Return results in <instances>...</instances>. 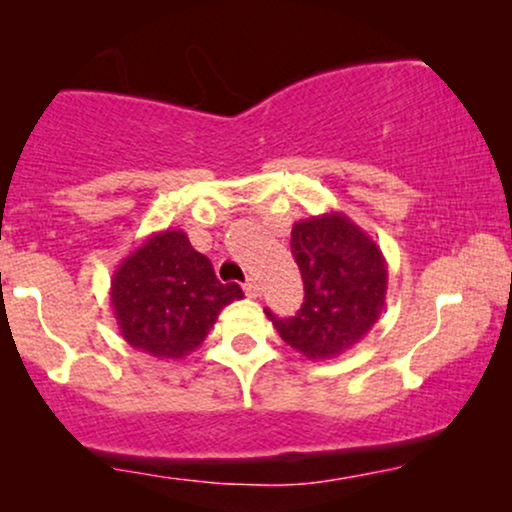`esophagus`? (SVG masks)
Listing matches in <instances>:
<instances>
[{"label":"esophagus","mask_w":512,"mask_h":512,"mask_svg":"<svg viewBox=\"0 0 512 512\" xmlns=\"http://www.w3.org/2000/svg\"><path fill=\"white\" fill-rule=\"evenodd\" d=\"M243 290H245V295H248L250 299H257V297H260V285H257V281H252V278H250L248 283L243 285Z\"/></svg>","instance_id":"obj_1"}]
</instances>
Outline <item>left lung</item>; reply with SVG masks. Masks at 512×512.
Returning <instances> with one entry per match:
<instances>
[{
  "label": "left lung",
  "mask_w": 512,
  "mask_h": 512,
  "mask_svg": "<svg viewBox=\"0 0 512 512\" xmlns=\"http://www.w3.org/2000/svg\"><path fill=\"white\" fill-rule=\"evenodd\" d=\"M292 257L304 281V304L292 318L264 309L281 339L309 360H330L356 346L386 304L384 252L337 210L292 224Z\"/></svg>",
  "instance_id": "1"
}]
</instances>
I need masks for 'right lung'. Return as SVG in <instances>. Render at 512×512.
<instances>
[{
	"label": "right lung",
	"mask_w": 512,
	"mask_h": 512,
	"mask_svg": "<svg viewBox=\"0 0 512 512\" xmlns=\"http://www.w3.org/2000/svg\"><path fill=\"white\" fill-rule=\"evenodd\" d=\"M236 299H243L241 285L217 281L213 264L180 229L149 234L114 269L109 285L121 337L166 360L199 349L220 311Z\"/></svg>",
	"instance_id": "1"
}]
</instances>
